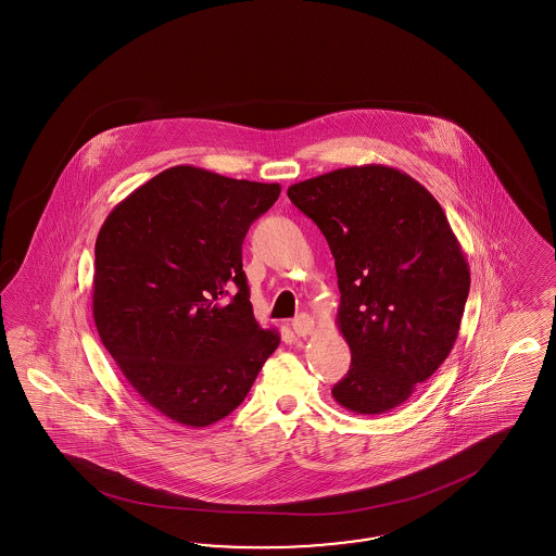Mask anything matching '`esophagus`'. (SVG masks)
I'll return each instance as SVG.
<instances>
[{
    "label": "esophagus",
    "instance_id": "34e87169",
    "mask_svg": "<svg viewBox=\"0 0 556 556\" xmlns=\"http://www.w3.org/2000/svg\"><path fill=\"white\" fill-rule=\"evenodd\" d=\"M291 330H293L298 337L312 334V330H314V318H309L307 314H300L298 318H293V321H291Z\"/></svg>",
    "mask_w": 556,
    "mask_h": 556
}]
</instances>
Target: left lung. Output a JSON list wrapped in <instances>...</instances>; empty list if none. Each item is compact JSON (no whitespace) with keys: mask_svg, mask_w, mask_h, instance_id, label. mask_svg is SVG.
I'll list each match as a JSON object with an SVG mask.
<instances>
[{"mask_svg":"<svg viewBox=\"0 0 556 556\" xmlns=\"http://www.w3.org/2000/svg\"><path fill=\"white\" fill-rule=\"evenodd\" d=\"M287 195L316 222L337 265L351 369L332 395L354 414H386L453 351L471 287L467 258L434 195L400 168H337Z\"/></svg>","mask_w":556,"mask_h":556,"instance_id":"8db88e82","label":"left lung"}]
</instances>
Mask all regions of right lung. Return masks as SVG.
<instances>
[{"label": "right lung", "instance_id": "1", "mask_svg": "<svg viewBox=\"0 0 556 556\" xmlns=\"http://www.w3.org/2000/svg\"><path fill=\"white\" fill-rule=\"evenodd\" d=\"M279 193V184L179 165L135 189L101 226V344L168 420L203 428L226 418L279 346V332L254 320L242 270V240Z\"/></svg>", "mask_w": 556, "mask_h": 556}]
</instances>
